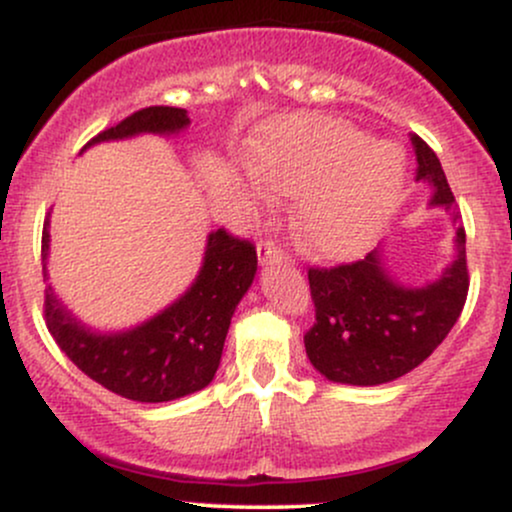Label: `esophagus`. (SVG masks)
<instances>
[{
  "mask_svg": "<svg viewBox=\"0 0 512 512\" xmlns=\"http://www.w3.org/2000/svg\"><path fill=\"white\" fill-rule=\"evenodd\" d=\"M257 257H260V264H274L284 260V250L276 248L274 240H260V245H257Z\"/></svg>",
  "mask_w": 512,
  "mask_h": 512,
  "instance_id": "obj_1",
  "label": "esophagus"
}]
</instances>
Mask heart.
I'll return each instance as SVG.
<instances>
[{
  "label": "heart",
  "instance_id": "heart-1",
  "mask_svg": "<svg viewBox=\"0 0 512 512\" xmlns=\"http://www.w3.org/2000/svg\"><path fill=\"white\" fill-rule=\"evenodd\" d=\"M404 154L325 117L286 122L252 151V175L279 195H303L293 211L298 245L320 260L363 252L390 221L404 185Z\"/></svg>",
  "mask_w": 512,
  "mask_h": 512
}]
</instances>
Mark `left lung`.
I'll list each match as a JSON object with an SVG mask.
<instances>
[{
    "mask_svg": "<svg viewBox=\"0 0 512 512\" xmlns=\"http://www.w3.org/2000/svg\"><path fill=\"white\" fill-rule=\"evenodd\" d=\"M416 180L431 187V207L452 211L455 197L438 156L411 134ZM315 325L305 332V354L320 375L342 385H383L424 363L448 337L467 301L469 274L464 228L455 231V257L424 286L397 279L383 248L332 269H310Z\"/></svg>",
    "mask_w": 512,
    "mask_h": 512,
    "instance_id": "1",
    "label": "left lung"
}]
</instances>
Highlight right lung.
<instances>
[{"mask_svg":"<svg viewBox=\"0 0 512 512\" xmlns=\"http://www.w3.org/2000/svg\"><path fill=\"white\" fill-rule=\"evenodd\" d=\"M187 110L154 105L125 117L93 137L84 149L139 134L185 132ZM50 219L43 228V276L48 279ZM257 272V252L248 240L211 231L204 260L190 289L142 325L98 332L76 320L52 286L45 289V320L60 349L88 378L132 402H170L204 390L221 363L231 317Z\"/></svg>","mask_w":512,"mask_h":512,"instance_id":"add662e5","label":"right lung"}]
</instances>
